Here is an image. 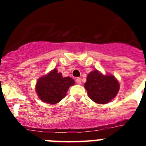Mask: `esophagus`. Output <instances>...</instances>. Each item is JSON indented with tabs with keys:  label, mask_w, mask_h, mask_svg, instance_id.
<instances>
[{
	"label": "esophagus",
	"mask_w": 146,
	"mask_h": 146,
	"mask_svg": "<svg viewBox=\"0 0 146 146\" xmlns=\"http://www.w3.org/2000/svg\"><path fill=\"white\" fill-rule=\"evenodd\" d=\"M76 82H77V84H81V79L80 77H77V79H76Z\"/></svg>",
	"instance_id": "esophagus-1"
}]
</instances>
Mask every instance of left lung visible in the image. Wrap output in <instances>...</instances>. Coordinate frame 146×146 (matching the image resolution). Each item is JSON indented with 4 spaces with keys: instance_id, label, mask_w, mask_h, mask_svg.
<instances>
[{
    "instance_id": "1",
    "label": "left lung",
    "mask_w": 146,
    "mask_h": 146,
    "mask_svg": "<svg viewBox=\"0 0 146 146\" xmlns=\"http://www.w3.org/2000/svg\"><path fill=\"white\" fill-rule=\"evenodd\" d=\"M85 88L89 98L98 104H106L116 96L119 83L113 75H103L97 70L88 74Z\"/></svg>"
}]
</instances>
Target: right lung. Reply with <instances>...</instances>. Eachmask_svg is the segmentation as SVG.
Wrapping results in <instances>:
<instances>
[{"mask_svg":"<svg viewBox=\"0 0 146 146\" xmlns=\"http://www.w3.org/2000/svg\"><path fill=\"white\" fill-rule=\"evenodd\" d=\"M74 84V80L71 77H64L61 73L53 69L38 79L36 89L38 96L44 102L56 104L65 97L69 88Z\"/></svg>","mask_w":146,"mask_h":146,"instance_id":"add662e5","label":"right lung"}]
</instances>
